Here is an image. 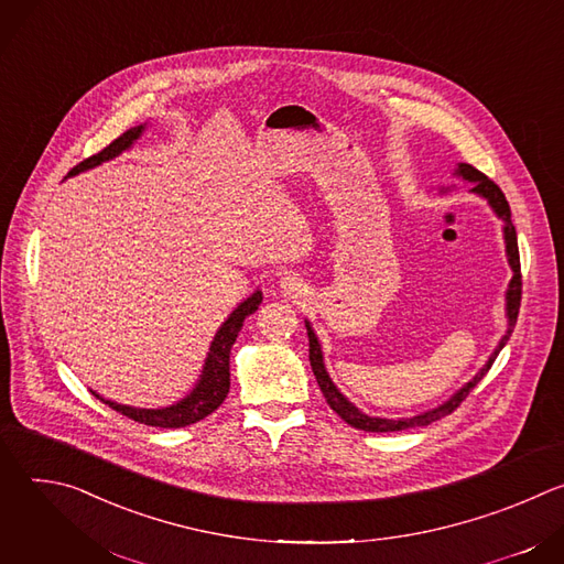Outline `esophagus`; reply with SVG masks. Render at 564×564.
<instances>
[{
	"label": "esophagus",
	"mask_w": 564,
	"mask_h": 564,
	"mask_svg": "<svg viewBox=\"0 0 564 564\" xmlns=\"http://www.w3.org/2000/svg\"><path fill=\"white\" fill-rule=\"evenodd\" d=\"M279 288L288 296H301L305 292V283L296 274H283L279 281Z\"/></svg>",
	"instance_id": "obj_1"
}]
</instances>
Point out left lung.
<instances>
[{
  "label": "left lung",
  "mask_w": 564,
  "mask_h": 564,
  "mask_svg": "<svg viewBox=\"0 0 564 564\" xmlns=\"http://www.w3.org/2000/svg\"><path fill=\"white\" fill-rule=\"evenodd\" d=\"M455 178H462L464 183H470L473 187L468 189L470 194L479 196L481 200H487V205L494 209V214L502 220V236H505V252H507V261L511 265V281H509V288H507V294H505V314H507V333L502 335V339L498 341L496 350L491 352V357L487 359V364L481 366L477 370V375L473 379H468L459 390H455L446 401H442L440 406L435 409H429L424 413H417V415H411V417H375V415H368L364 411H359L352 401L335 386V381L330 379L328 370H326V361H324V350H321V344H318V337L314 335L312 330V324L305 318V330H307V339H310V366H312V372L316 377V383L321 388V392H324L326 401L330 404V409L350 426L359 429V431H368V433H394V431H406V429H415V426H429L442 417H446L448 413H453L462 401L466 399V394L479 383V379L485 377L489 372V368L494 366L496 357L500 355V350L507 346L511 333H513V326L518 321V310H520V294H522V279H520V254H518V236H516V227L511 223V209H509V203L502 194V189L489 181L485 174L477 172L475 167L466 165V163H457L455 172H453ZM453 189L451 187H440V194H448Z\"/></svg>",
  "instance_id": "1"
}]
</instances>
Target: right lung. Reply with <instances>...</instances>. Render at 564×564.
<instances>
[{
    "label": "right lung",
    "instance_id": "add662e5",
    "mask_svg": "<svg viewBox=\"0 0 564 564\" xmlns=\"http://www.w3.org/2000/svg\"><path fill=\"white\" fill-rule=\"evenodd\" d=\"M147 127H149V122H142V124L124 131L107 149H102L100 153L83 160V163H79V165H75L66 174V178H73V176L83 174V172L96 170L102 163H109V160H113L120 153L129 151L135 144V140L147 131ZM261 301H263V292L254 290L246 301H240L231 310V314L223 321L220 328L216 330V335H214V339L209 344V352L205 357V364H203V370H200V377H198L196 386L183 399L174 401V404L163 406V409H135V406H127V404H118V401L105 399L96 390H91V392L100 401H105L107 406H111L113 411L127 415L133 422L147 424V426L183 429V426H189V424H196V422L205 420L207 415H212L223 404L227 392H229V352H231V346H234L240 328H243L246 316L254 314L259 310Z\"/></svg>",
    "mask_w": 564,
    "mask_h": 564
}]
</instances>
